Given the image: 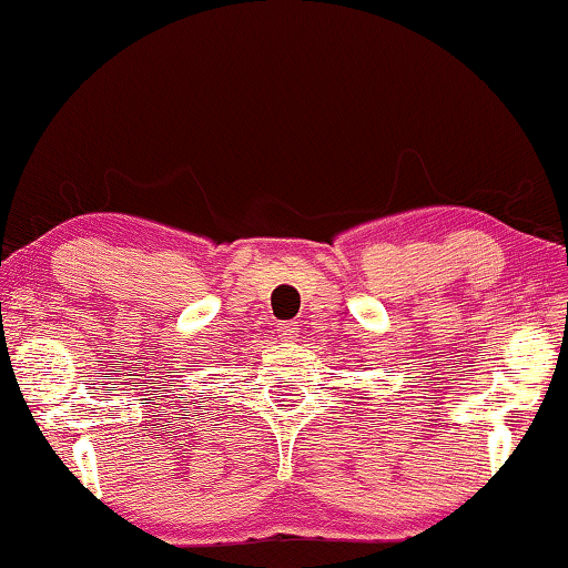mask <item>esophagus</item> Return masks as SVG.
<instances>
[{"mask_svg": "<svg viewBox=\"0 0 568 568\" xmlns=\"http://www.w3.org/2000/svg\"><path fill=\"white\" fill-rule=\"evenodd\" d=\"M277 336L283 338V342H295V336H298V324H281L277 326Z\"/></svg>", "mask_w": 568, "mask_h": 568, "instance_id": "obj_1", "label": "esophagus"}]
</instances>
